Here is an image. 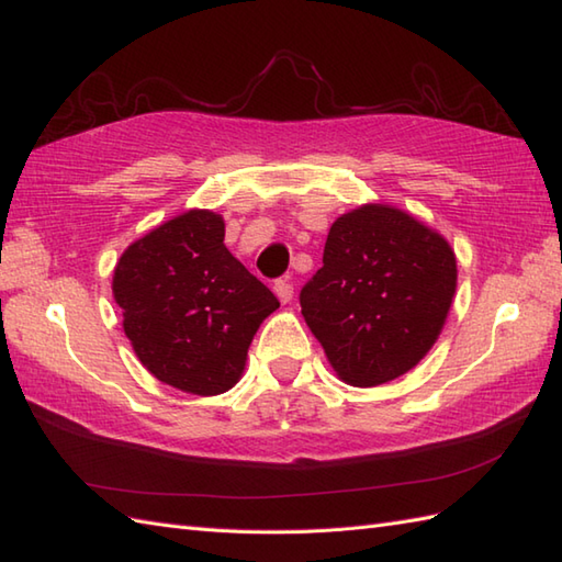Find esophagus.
Here are the masks:
<instances>
[{
	"mask_svg": "<svg viewBox=\"0 0 562 562\" xmlns=\"http://www.w3.org/2000/svg\"><path fill=\"white\" fill-rule=\"evenodd\" d=\"M274 294H278V300L282 302V304H290L292 302V296H294V288L290 284V280H278L274 282Z\"/></svg>",
	"mask_w": 562,
	"mask_h": 562,
	"instance_id": "obj_1",
	"label": "esophagus"
}]
</instances>
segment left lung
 <instances>
[{
  "mask_svg": "<svg viewBox=\"0 0 562 562\" xmlns=\"http://www.w3.org/2000/svg\"><path fill=\"white\" fill-rule=\"evenodd\" d=\"M457 292V256L432 226L384 202L333 222L324 268L304 284L302 316L333 372L381 386L432 350Z\"/></svg>",
  "mask_w": 562,
  "mask_h": 562,
  "instance_id": "8db88e82",
  "label": "left lung"
}]
</instances>
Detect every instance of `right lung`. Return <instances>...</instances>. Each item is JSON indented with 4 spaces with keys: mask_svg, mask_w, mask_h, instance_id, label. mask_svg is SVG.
<instances>
[{
    "mask_svg": "<svg viewBox=\"0 0 562 562\" xmlns=\"http://www.w3.org/2000/svg\"><path fill=\"white\" fill-rule=\"evenodd\" d=\"M113 300L147 372L195 396L241 379L256 330L280 306L224 246L212 210H186L130 244L115 262Z\"/></svg>",
    "mask_w": 562,
    "mask_h": 562,
    "instance_id": "add662e5",
    "label": "right lung"
}]
</instances>
